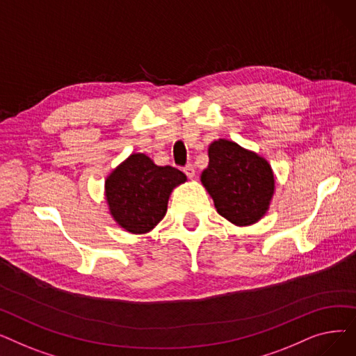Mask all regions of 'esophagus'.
Returning <instances> with one entry per match:
<instances>
[{
    "instance_id": "obj_1",
    "label": "esophagus",
    "mask_w": 356,
    "mask_h": 356,
    "mask_svg": "<svg viewBox=\"0 0 356 356\" xmlns=\"http://www.w3.org/2000/svg\"><path fill=\"white\" fill-rule=\"evenodd\" d=\"M183 172L186 173V176H188L189 179H193L195 175H196V170H195V167H193L192 164L184 165V167H183Z\"/></svg>"
}]
</instances>
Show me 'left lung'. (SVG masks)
<instances>
[{
  "instance_id": "1",
  "label": "left lung",
  "mask_w": 356,
  "mask_h": 356,
  "mask_svg": "<svg viewBox=\"0 0 356 356\" xmlns=\"http://www.w3.org/2000/svg\"><path fill=\"white\" fill-rule=\"evenodd\" d=\"M209 165L200 180L220 216L238 227L263 218L274 195V175L268 161L234 141L209 145Z\"/></svg>"
}]
</instances>
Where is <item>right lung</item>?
<instances>
[{
  "instance_id": "right-lung-1",
  "label": "right lung",
  "mask_w": 356,
  "mask_h": 356,
  "mask_svg": "<svg viewBox=\"0 0 356 356\" xmlns=\"http://www.w3.org/2000/svg\"><path fill=\"white\" fill-rule=\"evenodd\" d=\"M186 176L172 165H157L143 153L131 154L105 180L109 213L131 234H147L164 218L170 193Z\"/></svg>"
}]
</instances>
